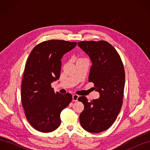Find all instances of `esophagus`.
<instances>
[{
    "label": "esophagus",
    "mask_w": 150,
    "mask_h": 150,
    "mask_svg": "<svg viewBox=\"0 0 150 150\" xmlns=\"http://www.w3.org/2000/svg\"><path fill=\"white\" fill-rule=\"evenodd\" d=\"M78 98H79L78 95H77V94L72 95V100H73L74 101H78Z\"/></svg>",
    "instance_id": "1"
}]
</instances>
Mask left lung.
I'll use <instances>...</instances> for the list:
<instances>
[{
	"mask_svg": "<svg viewBox=\"0 0 150 150\" xmlns=\"http://www.w3.org/2000/svg\"><path fill=\"white\" fill-rule=\"evenodd\" d=\"M78 46L87 53L93 64L89 82L94 83L99 98L88 101L86 96L78 101L84 109L79 116L80 123L88 132L100 133L110 128L121 110L124 96L125 72L120 56L105 40L81 41Z\"/></svg>",
	"mask_w": 150,
	"mask_h": 150,
	"instance_id": "8db88e82",
	"label": "left lung"
}]
</instances>
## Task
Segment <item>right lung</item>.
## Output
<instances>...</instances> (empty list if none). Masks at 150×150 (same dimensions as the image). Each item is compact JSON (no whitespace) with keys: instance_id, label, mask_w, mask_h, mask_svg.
Instances as JSON below:
<instances>
[{"instance_id":"1","label":"right lung","mask_w":150,"mask_h":150,"mask_svg":"<svg viewBox=\"0 0 150 150\" xmlns=\"http://www.w3.org/2000/svg\"><path fill=\"white\" fill-rule=\"evenodd\" d=\"M77 42L49 40L32 50L21 85V101L27 120L40 132L49 133L61 124L60 114L71 102L70 93L54 91L51 83L59 78L61 59Z\"/></svg>"}]
</instances>
